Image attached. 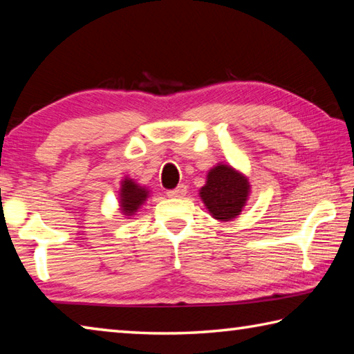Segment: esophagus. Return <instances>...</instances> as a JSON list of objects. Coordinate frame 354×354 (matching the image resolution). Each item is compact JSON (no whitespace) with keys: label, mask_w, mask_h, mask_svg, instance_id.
<instances>
[{"label":"esophagus","mask_w":354,"mask_h":354,"mask_svg":"<svg viewBox=\"0 0 354 354\" xmlns=\"http://www.w3.org/2000/svg\"><path fill=\"white\" fill-rule=\"evenodd\" d=\"M185 194H187V187L184 184H179L176 189H171L167 192V196L169 198H184Z\"/></svg>","instance_id":"esophagus-1"}]
</instances>
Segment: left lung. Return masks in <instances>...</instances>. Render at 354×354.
I'll return each mask as SVG.
<instances>
[{"label": "left lung", "instance_id": "left-lung-1", "mask_svg": "<svg viewBox=\"0 0 354 354\" xmlns=\"http://www.w3.org/2000/svg\"><path fill=\"white\" fill-rule=\"evenodd\" d=\"M250 194L249 179L227 164H218L207 173L199 198L218 221H232L241 214Z\"/></svg>", "mask_w": 354, "mask_h": 354}]
</instances>
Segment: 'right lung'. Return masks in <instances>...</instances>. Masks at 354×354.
<instances>
[{
	"mask_svg": "<svg viewBox=\"0 0 354 354\" xmlns=\"http://www.w3.org/2000/svg\"><path fill=\"white\" fill-rule=\"evenodd\" d=\"M150 195V190L139 185L131 178H124L119 190V205L125 216H133Z\"/></svg>",
	"mask_w": 354,
	"mask_h": 354,
	"instance_id": "add662e5",
	"label": "right lung"
}]
</instances>
